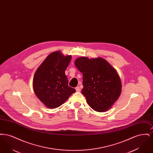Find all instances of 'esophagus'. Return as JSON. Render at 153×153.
Instances as JSON below:
<instances>
[{
	"instance_id": "1",
	"label": "esophagus",
	"mask_w": 153,
	"mask_h": 153,
	"mask_svg": "<svg viewBox=\"0 0 153 153\" xmlns=\"http://www.w3.org/2000/svg\"><path fill=\"white\" fill-rule=\"evenodd\" d=\"M76 92H80V88L79 87H76Z\"/></svg>"
}]
</instances>
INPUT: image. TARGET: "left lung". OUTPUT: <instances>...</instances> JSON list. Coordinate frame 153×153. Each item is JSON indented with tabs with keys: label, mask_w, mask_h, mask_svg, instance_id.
<instances>
[{
	"label": "left lung",
	"mask_w": 153,
	"mask_h": 153,
	"mask_svg": "<svg viewBox=\"0 0 153 153\" xmlns=\"http://www.w3.org/2000/svg\"><path fill=\"white\" fill-rule=\"evenodd\" d=\"M74 64L83 76L81 91L88 104L95 111L110 109L122 92V82L116 69L102 57L77 58Z\"/></svg>",
	"instance_id": "1"
}]
</instances>
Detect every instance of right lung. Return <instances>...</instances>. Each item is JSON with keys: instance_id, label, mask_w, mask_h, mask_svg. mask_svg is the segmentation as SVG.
<instances>
[{"instance_id": "add662e5", "label": "right lung", "mask_w": 153, "mask_h": 153, "mask_svg": "<svg viewBox=\"0 0 153 153\" xmlns=\"http://www.w3.org/2000/svg\"><path fill=\"white\" fill-rule=\"evenodd\" d=\"M72 59L60 51L49 54L35 72L33 87L35 94L45 107L56 108L61 105L76 89L68 86L65 74Z\"/></svg>"}]
</instances>
